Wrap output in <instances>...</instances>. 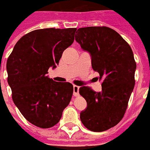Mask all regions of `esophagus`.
Instances as JSON below:
<instances>
[{"instance_id":"1","label":"esophagus","mask_w":150,"mask_h":150,"mask_svg":"<svg viewBox=\"0 0 150 150\" xmlns=\"http://www.w3.org/2000/svg\"><path fill=\"white\" fill-rule=\"evenodd\" d=\"M79 86L74 85L73 86V95L75 97H78L79 96Z\"/></svg>"}]
</instances>
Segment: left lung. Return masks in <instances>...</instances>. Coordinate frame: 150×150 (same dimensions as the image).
I'll list each match as a JSON object with an SVG mask.
<instances>
[{"label":"left lung","mask_w":150,"mask_h":150,"mask_svg":"<svg viewBox=\"0 0 150 150\" xmlns=\"http://www.w3.org/2000/svg\"><path fill=\"white\" fill-rule=\"evenodd\" d=\"M75 40L91 53L92 68L99 74L102 91L82 86L79 94L87 106L80 113L84 126L103 132L119 122L135 84L136 62L131 47L118 33L106 26L79 28Z\"/></svg>","instance_id":"1"}]
</instances>
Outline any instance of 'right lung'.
<instances>
[{"mask_svg":"<svg viewBox=\"0 0 150 150\" xmlns=\"http://www.w3.org/2000/svg\"><path fill=\"white\" fill-rule=\"evenodd\" d=\"M77 28H44L22 36L7 60L8 83L13 103L30 123L51 128L59 122L73 94L68 82L48 78L65 49L75 40Z\"/></svg>","mask_w":150,"mask_h":150,"instance_id":"right-lung-1","label":"right lung"}]
</instances>
